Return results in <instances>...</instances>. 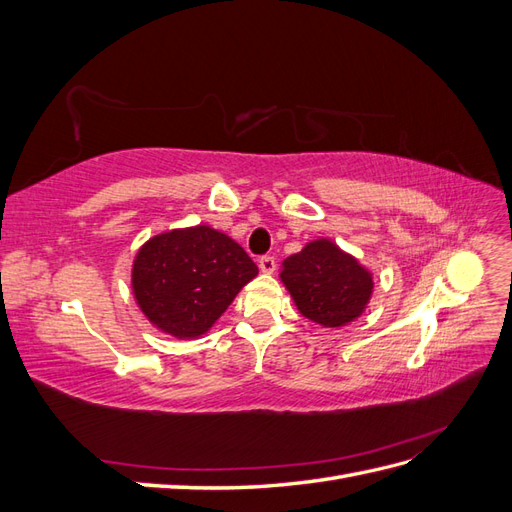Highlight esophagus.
<instances>
[{"label":"esophagus","mask_w":512,"mask_h":512,"mask_svg":"<svg viewBox=\"0 0 512 512\" xmlns=\"http://www.w3.org/2000/svg\"><path fill=\"white\" fill-rule=\"evenodd\" d=\"M258 269L265 275H271L275 271V258L273 256H262L258 260Z\"/></svg>","instance_id":"obj_1"}]
</instances>
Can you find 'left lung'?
Instances as JSON below:
<instances>
[{"mask_svg":"<svg viewBox=\"0 0 512 512\" xmlns=\"http://www.w3.org/2000/svg\"><path fill=\"white\" fill-rule=\"evenodd\" d=\"M280 280L299 312L324 329L359 318L374 292L371 271L331 239H314L288 256Z\"/></svg>","mask_w":512,"mask_h":512,"instance_id":"8db88e82","label":"left lung"}]
</instances>
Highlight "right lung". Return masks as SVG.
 I'll use <instances>...</instances> for the list:
<instances>
[{"label": "right lung", "instance_id": "add662e5", "mask_svg": "<svg viewBox=\"0 0 512 512\" xmlns=\"http://www.w3.org/2000/svg\"><path fill=\"white\" fill-rule=\"evenodd\" d=\"M256 275L258 267L237 241L198 224L162 232L136 252L132 292L153 327L196 339Z\"/></svg>", "mask_w": 512, "mask_h": 512}]
</instances>
